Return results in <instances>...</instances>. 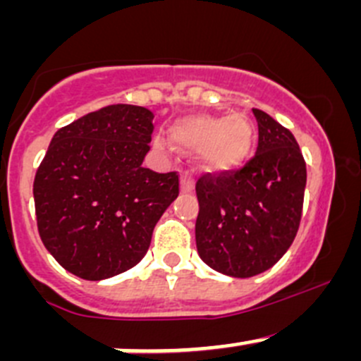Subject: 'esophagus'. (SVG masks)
Segmentation results:
<instances>
[{"instance_id": "esophagus-1", "label": "esophagus", "mask_w": 361, "mask_h": 361, "mask_svg": "<svg viewBox=\"0 0 361 361\" xmlns=\"http://www.w3.org/2000/svg\"><path fill=\"white\" fill-rule=\"evenodd\" d=\"M180 181H181V192H190L195 185L194 176H192L188 171H183V173H181Z\"/></svg>"}]
</instances>
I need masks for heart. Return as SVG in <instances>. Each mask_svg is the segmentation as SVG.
I'll use <instances>...</instances> for the list:
<instances>
[{
    "label": "heart",
    "mask_w": 361,
    "mask_h": 361,
    "mask_svg": "<svg viewBox=\"0 0 361 361\" xmlns=\"http://www.w3.org/2000/svg\"><path fill=\"white\" fill-rule=\"evenodd\" d=\"M171 136L180 147L201 148L207 167L218 171L239 166L251 150L253 126L248 116L234 113L228 116L195 115L181 120L171 129ZM157 147H164L162 140H155Z\"/></svg>",
    "instance_id": "heart-1"
}]
</instances>
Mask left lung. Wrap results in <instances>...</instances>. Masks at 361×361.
I'll list each match as a JSON object with an SVG mask.
<instances>
[{
    "label": "left lung",
    "instance_id": "obj_1",
    "mask_svg": "<svg viewBox=\"0 0 361 361\" xmlns=\"http://www.w3.org/2000/svg\"><path fill=\"white\" fill-rule=\"evenodd\" d=\"M257 154L241 169L204 173L195 183L199 257L214 271L251 278L271 269L297 235L307 173L297 140L265 111Z\"/></svg>",
    "mask_w": 361,
    "mask_h": 361
}]
</instances>
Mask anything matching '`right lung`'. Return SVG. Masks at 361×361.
Listing matches in <instances>:
<instances>
[{"label": "right lung", "instance_id": "obj_1", "mask_svg": "<svg viewBox=\"0 0 361 361\" xmlns=\"http://www.w3.org/2000/svg\"><path fill=\"white\" fill-rule=\"evenodd\" d=\"M154 113L110 104L54 134L36 171V224L54 258L89 281L134 267L180 194V174L143 167Z\"/></svg>", "mask_w": 361, "mask_h": 361}]
</instances>
